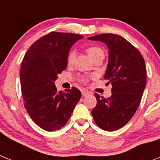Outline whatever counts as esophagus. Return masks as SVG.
<instances>
[{
    "mask_svg": "<svg viewBox=\"0 0 160 160\" xmlns=\"http://www.w3.org/2000/svg\"><path fill=\"white\" fill-rule=\"evenodd\" d=\"M90 94V92H89L88 90H82V95L83 96V97H86V96L89 95Z\"/></svg>",
    "mask_w": 160,
    "mask_h": 160,
    "instance_id": "obj_1",
    "label": "esophagus"
}]
</instances>
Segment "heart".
I'll return each mask as SVG.
<instances>
[{"mask_svg":"<svg viewBox=\"0 0 160 160\" xmlns=\"http://www.w3.org/2000/svg\"><path fill=\"white\" fill-rule=\"evenodd\" d=\"M86 51H87V54L89 55V57L90 58L94 60V58H96L98 56H104V51L101 47L98 46H90L86 48ZM74 58H75V53L74 51H70L68 53L67 57H66V63H67L68 66H72L73 63V61H74ZM81 81L82 82H87V78L84 76L80 78Z\"/></svg>","mask_w":160,"mask_h":160,"instance_id":"1","label":"heart"}]
</instances>
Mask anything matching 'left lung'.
Wrapping results in <instances>:
<instances>
[{"mask_svg":"<svg viewBox=\"0 0 160 160\" xmlns=\"http://www.w3.org/2000/svg\"><path fill=\"white\" fill-rule=\"evenodd\" d=\"M88 39L107 44L109 61L104 78L112 85L110 98L94 94L97 105L91 114L98 128L116 131L129 122L140 104L147 83L145 62L140 52L119 35L102 33Z\"/></svg>","mask_w":160,"mask_h":160,"instance_id":"obj_1","label":"left lung"}]
</instances>
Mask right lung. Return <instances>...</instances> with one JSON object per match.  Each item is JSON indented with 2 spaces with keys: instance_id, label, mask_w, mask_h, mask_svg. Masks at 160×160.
Returning <instances> with one entry per match:
<instances>
[{
  "instance_id": "add662e5",
  "label": "right lung",
  "mask_w": 160,
  "mask_h": 160,
  "mask_svg": "<svg viewBox=\"0 0 160 160\" xmlns=\"http://www.w3.org/2000/svg\"><path fill=\"white\" fill-rule=\"evenodd\" d=\"M83 37L70 32H51L29 48L21 67L24 106L32 120L46 131L61 129L69 120L81 92L76 87L58 91L54 82L66 69L70 47Z\"/></svg>"
}]
</instances>
